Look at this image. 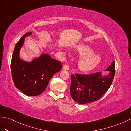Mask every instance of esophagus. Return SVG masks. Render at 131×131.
<instances>
[{
  "instance_id": "esophagus-1",
  "label": "esophagus",
  "mask_w": 131,
  "mask_h": 131,
  "mask_svg": "<svg viewBox=\"0 0 131 131\" xmlns=\"http://www.w3.org/2000/svg\"><path fill=\"white\" fill-rule=\"evenodd\" d=\"M62 69H63V70H68L69 69V66L68 65H65V66H63Z\"/></svg>"
}]
</instances>
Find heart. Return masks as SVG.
I'll use <instances>...</instances> for the list:
<instances>
[{"label": "heart", "mask_w": 131, "mask_h": 131, "mask_svg": "<svg viewBox=\"0 0 131 131\" xmlns=\"http://www.w3.org/2000/svg\"><path fill=\"white\" fill-rule=\"evenodd\" d=\"M75 49L81 56L78 62L80 70L84 72L90 71L97 66L101 61V56L96 53L92 49L86 45H78Z\"/></svg>", "instance_id": "heart-1"}]
</instances>
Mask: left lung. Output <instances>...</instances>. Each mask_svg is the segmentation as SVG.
Instances as JSON below:
<instances>
[{"label": "left lung", "mask_w": 131, "mask_h": 131, "mask_svg": "<svg viewBox=\"0 0 131 131\" xmlns=\"http://www.w3.org/2000/svg\"><path fill=\"white\" fill-rule=\"evenodd\" d=\"M108 74L102 76L101 72L93 74H79L71 76L70 95L79 104L96 101L108 91L115 75V63L113 61L106 69Z\"/></svg>", "instance_id": "8db88e82"}]
</instances>
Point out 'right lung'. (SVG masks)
<instances>
[{
	"instance_id": "add662e5",
	"label": "right lung",
	"mask_w": 131,
	"mask_h": 131,
	"mask_svg": "<svg viewBox=\"0 0 131 131\" xmlns=\"http://www.w3.org/2000/svg\"><path fill=\"white\" fill-rule=\"evenodd\" d=\"M31 34V32L25 33L16 43L11 60V72L16 88L28 96H36L45 91L50 80L61 69L62 65L61 62L45 53L31 62L20 58L19 52L24 38Z\"/></svg>"
}]
</instances>
